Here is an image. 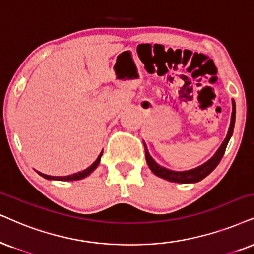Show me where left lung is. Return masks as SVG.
Segmentation results:
<instances>
[{"mask_svg":"<svg viewBox=\"0 0 254 254\" xmlns=\"http://www.w3.org/2000/svg\"><path fill=\"white\" fill-rule=\"evenodd\" d=\"M234 122H236V103H234V101L232 99V115H231V123H230L229 131H227L226 138L224 139V142L221 143L219 149L216 151V153H214V155L211 157L207 162H205L204 164L199 165L194 169L186 170V171H173V170L166 169L164 166H160L159 164H157L156 160L153 159L149 153V150H147L146 145L144 144V145H145V158H146L147 165H149L150 170L155 173L156 176H158V177L163 179H166V181L169 182L181 183V184H189V183L200 182L201 179H204L206 176L210 175V173L217 168V165L219 164L220 159L223 158L227 144H229L230 138L232 137L233 129H234Z\"/></svg>","mask_w":254,"mask_h":254,"instance_id":"8db88e82","label":"left lung"}]
</instances>
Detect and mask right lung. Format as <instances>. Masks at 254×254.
Returning <instances> with one entry per match:
<instances>
[{"label":"right lung","mask_w":254,"mask_h":254,"mask_svg":"<svg viewBox=\"0 0 254 254\" xmlns=\"http://www.w3.org/2000/svg\"><path fill=\"white\" fill-rule=\"evenodd\" d=\"M102 155H103V150H102V152L99 153V156L97 157V159L95 160L94 163H92L91 165L89 166L88 169L83 170L81 172H77V173H73V175H70V176H64V177H56V176H48V175H44V173L42 172H38L37 173L40 176H42L43 178L46 179H49V181H61V182H72V181H79V179H83L85 177H88L91 172H94L96 168H97L99 162H101V158H102Z\"/></svg>","instance_id":"add662e5"}]
</instances>
